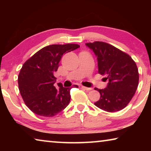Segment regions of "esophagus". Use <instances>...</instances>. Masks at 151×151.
Instances as JSON below:
<instances>
[{
  "label": "esophagus",
  "instance_id": "esophagus-1",
  "mask_svg": "<svg viewBox=\"0 0 151 151\" xmlns=\"http://www.w3.org/2000/svg\"><path fill=\"white\" fill-rule=\"evenodd\" d=\"M81 88H83V89H85V90H86V91H91L92 89H93L92 88L86 87V86H81Z\"/></svg>",
  "mask_w": 151,
  "mask_h": 151
}]
</instances>
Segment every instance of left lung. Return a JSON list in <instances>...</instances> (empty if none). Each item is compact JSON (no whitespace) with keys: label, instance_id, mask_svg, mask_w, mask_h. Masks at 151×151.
<instances>
[{"label":"left lung","instance_id":"left-lung-1","mask_svg":"<svg viewBox=\"0 0 151 151\" xmlns=\"http://www.w3.org/2000/svg\"><path fill=\"white\" fill-rule=\"evenodd\" d=\"M98 61L99 73L105 75L109 83L104 89L94 88L101 94L95 106L113 112L126 107L131 101L139 85L136 63L127 53L108 43L96 41L86 43Z\"/></svg>","mask_w":151,"mask_h":151}]
</instances>
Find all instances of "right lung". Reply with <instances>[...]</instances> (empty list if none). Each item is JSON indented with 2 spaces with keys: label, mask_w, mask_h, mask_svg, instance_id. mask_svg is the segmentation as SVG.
Returning a JSON list of instances; mask_svg holds the SVG:
<instances>
[{
  "label": "right lung",
  "mask_w": 151,
  "mask_h": 151,
  "mask_svg": "<svg viewBox=\"0 0 151 151\" xmlns=\"http://www.w3.org/2000/svg\"><path fill=\"white\" fill-rule=\"evenodd\" d=\"M79 47L76 44L47 46L22 65L18 77L19 91L25 104L35 114L53 116L69 104L71 88L63 87L61 83L56 88L54 75L63 56Z\"/></svg>",
  "instance_id": "add662e5"
}]
</instances>
